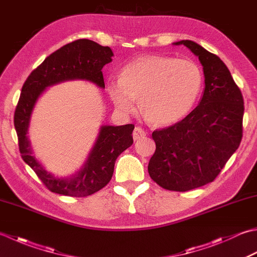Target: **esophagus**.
<instances>
[{
    "label": "esophagus",
    "mask_w": 257,
    "mask_h": 257,
    "mask_svg": "<svg viewBox=\"0 0 257 257\" xmlns=\"http://www.w3.org/2000/svg\"><path fill=\"white\" fill-rule=\"evenodd\" d=\"M133 137L135 140H139V139H143L146 137V132L144 129H142L140 127H136L134 129V133H133Z\"/></svg>",
    "instance_id": "obj_1"
}]
</instances>
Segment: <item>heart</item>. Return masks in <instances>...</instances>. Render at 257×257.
<instances>
[{
    "instance_id": "obj_1",
    "label": "heart",
    "mask_w": 257,
    "mask_h": 257,
    "mask_svg": "<svg viewBox=\"0 0 257 257\" xmlns=\"http://www.w3.org/2000/svg\"><path fill=\"white\" fill-rule=\"evenodd\" d=\"M202 85V71L190 60L145 55L124 65L118 83L108 90L119 111L133 112L139 100L140 112L149 122L168 125L190 111Z\"/></svg>"
}]
</instances>
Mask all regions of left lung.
<instances>
[{
  "label": "left lung",
  "instance_id": "obj_1",
  "mask_svg": "<svg viewBox=\"0 0 257 257\" xmlns=\"http://www.w3.org/2000/svg\"><path fill=\"white\" fill-rule=\"evenodd\" d=\"M187 47L203 65L205 90L188 115L153 133L156 150L148 173L160 187L187 192L212 183L243 137L244 100L229 70L217 55L189 40Z\"/></svg>",
  "mask_w": 257,
  "mask_h": 257
}]
</instances>
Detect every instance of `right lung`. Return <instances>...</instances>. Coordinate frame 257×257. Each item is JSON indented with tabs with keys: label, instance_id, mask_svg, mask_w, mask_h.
Segmentation results:
<instances>
[{
	"label": "right lung",
	"instance_id": "right-lung-1",
	"mask_svg": "<svg viewBox=\"0 0 257 257\" xmlns=\"http://www.w3.org/2000/svg\"><path fill=\"white\" fill-rule=\"evenodd\" d=\"M112 55L109 47H102L88 39H80L50 54L25 80L14 112L19 149L22 159L50 192L71 197H85L99 192L111 179L115 159L134 143V124L102 125L83 167L71 177L59 178L48 173L33 157L27 136L33 107L44 89L77 79L88 80L104 88L101 70L103 65L111 62Z\"/></svg>",
	"mask_w": 257,
	"mask_h": 257
}]
</instances>
